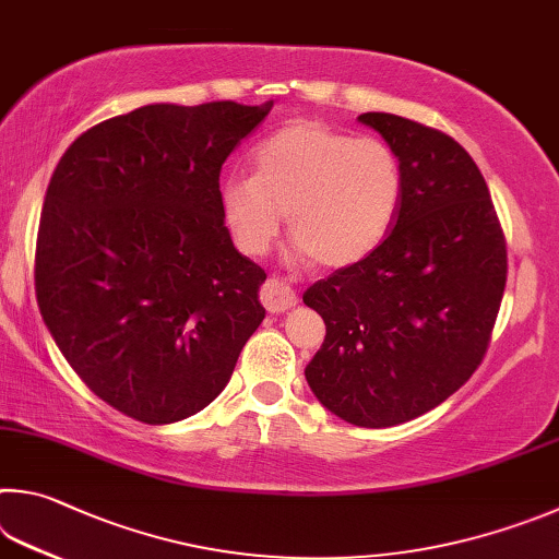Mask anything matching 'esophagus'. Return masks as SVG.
Wrapping results in <instances>:
<instances>
[{"mask_svg": "<svg viewBox=\"0 0 559 559\" xmlns=\"http://www.w3.org/2000/svg\"><path fill=\"white\" fill-rule=\"evenodd\" d=\"M260 297H262V305L267 307V311H285V309H292L297 305L295 289L280 280L264 282Z\"/></svg>", "mask_w": 559, "mask_h": 559, "instance_id": "34e87169", "label": "esophagus"}]
</instances>
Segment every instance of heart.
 <instances>
[{
    "mask_svg": "<svg viewBox=\"0 0 559 559\" xmlns=\"http://www.w3.org/2000/svg\"><path fill=\"white\" fill-rule=\"evenodd\" d=\"M254 174L221 181V213L245 254L270 250L285 221L289 258L348 267L380 248L397 221L405 174L395 150L314 120H297L254 150Z\"/></svg>",
    "mask_w": 559,
    "mask_h": 559,
    "instance_id": "b5f03b06",
    "label": "heart"
}]
</instances>
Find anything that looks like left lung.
<instances>
[{"mask_svg":"<svg viewBox=\"0 0 559 559\" xmlns=\"http://www.w3.org/2000/svg\"><path fill=\"white\" fill-rule=\"evenodd\" d=\"M358 122L395 150L405 195L378 250L305 292L326 324L305 376L331 415L378 429L429 413L472 378L508 262L491 193L462 144L390 112Z\"/></svg>","mask_w":559,"mask_h":559,"instance_id":"left-lung-1","label":"left lung"}]
</instances>
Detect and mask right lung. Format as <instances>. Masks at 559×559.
<instances>
[{"label": "right lung", "mask_w": 559, "mask_h": 559, "mask_svg": "<svg viewBox=\"0 0 559 559\" xmlns=\"http://www.w3.org/2000/svg\"><path fill=\"white\" fill-rule=\"evenodd\" d=\"M272 105H142L78 136L48 183L44 324L83 383L140 423L211 405L262 324L267 274L233 245L218 179Z\"/></svg>", "instance_id": "1"}]
</instances>
